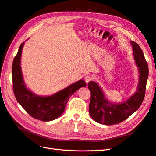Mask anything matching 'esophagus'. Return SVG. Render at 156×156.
Masks as SVG:
<instances>
[{
	"instance_id": "34e87169",
	"label": "esophagus",
	"mask_w": 156,
	"mask_h": 156,
	"mask_svg": "<svg viewBox=\"0 0 156 156\" xmlns=\"http://www.w3.org/2000/svg\"><path fill=\"white\" fill-rule=\"evenodd\" d=\"M92 80H93V77H92V76L91 75H86L85 76V78H84V80H85V81L87 83L90 82V81H92Z\"/></svg>"
}]
</instances>
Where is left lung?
Masks as SVG:
<instances>
[{
	"label": "left lung",
	"instance_id": "1",
	"mask_svg": "<svg viewBox=\"0 0 156 156\" xmlns=\"http://www.w3.org/2000/svg\"><path fill=\"white\" fill-rule=\"evenodd\" d=\"M133 55L138 67L139 82L137 90L129 99L121 103H111L106 99L100 86L90 81L88 88L91 93L89 105L90 115L101 124L111 125L124 121L140 108L145 95L149 68L143 52L137 43L131 41Z\"/></svg>",
	"mask_w": 156,
	"mask_h": 156
}]
</instances>
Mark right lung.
Here are the masks:
<instances>
[{
    "label": "right lung",
    "instance_id": "1",
    "mask_svg": "<svg viewBox=\"0 0 156 156\" xmlns=\"http://www.w3.org/2000/svg\"><path fill=\"white\" fill-rule=\"evenodd\" d=\"M24 42L19 47L12 64L13 90L16 99L30 116L42 121H51L62 115L70 96L80 88L85 87L83 80L71 84L51 96L40 97L33 93L24 84L20 67V58Z\"/></svg>",
    "mask_w": 156,
    "mask_h": 156
}]
</instances>
